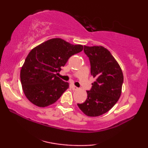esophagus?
Instances as JSON below:
<instances>
[{
    "mask_svg": "<svg viewBox=\"0 0 148 148\" xmlns=\"http://www.w3.org/2000/svg\"><path fill=\"white\" fill-rule=\"evenodd\" d=\"M71 89L73 90H78V88H77L76 86H75L74 85H71Z\"/></svg>",
    "mask_w": 148,
    "mask_h": 148,
    "instance_id": "1",
    "label": "esophagus"
}]
</instances>
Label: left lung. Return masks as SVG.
Wrapping results in <instances>:
<instances>
[{
	"mask_svg": "<svg viewBox=\"0 0 148 148\" xmlns=\"http://www.w3.org/2000/svg\"><path fill=\"white\" fill-rule=\"evenodd\" d=\"M90 60L91 74L96 78L88 97L77 106L88 116H98L110 110L122 92L123 74L118 62L110 51L102 46H84Z\"/></svg>",
	"mask_w": 148,
	"mask_h": 148,
	"instance_id": "left-lung-1",
	"label": "left lung"
}]
</instances>
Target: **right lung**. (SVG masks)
<instances>
[{"label":"right lung","instance_id":"right-lung-1","mask_svg":"<svg viewBox=\"0 0 148 148\" xmlns=\"http://www.w3.org/2000/svg\"><path fill=\"white\" fill-rule=\"evenodd\" d=\"M84 46L73 45L61 38H52L34 48L21 66L22 90L27 100L38 107L55 103L69 88V83L56 75L71 56Z\"/></svg>","mask_w":148,"mask_h":148}]
</instances>
